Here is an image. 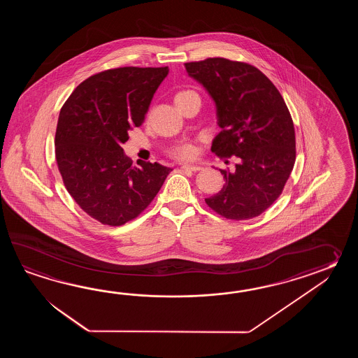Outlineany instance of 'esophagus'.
<instances>
[{
	"instance_id": "esophagus-1",
	"label": "esophagus",
	"mask_w": 358,
	"mask_h": 358,
	"mask_svg": "<svg viewBox=\"0 0 358 358\" xmlns=\"http://www.w3.org/2000/svg\"><path fill=\"white\" fill-rule=\"evenodd\" d=\"M182 170H188V171H201V170H203L202 166H197V165H182Z\"/></svg>"
}]
</instances>
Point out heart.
<instances>
[{"instance_id":"1","label":"heart","mask_w":358,"mask_h":358,"mask_svg":"<svg viewBox=\"0 0 358 358\" xmlns=\"http://www.w3.org/2000/svg\"><path fill=\"white\" fill-rule=\"evenodd\" d=\"M190 93H194V92H179V93L176 94V99L182 97V96H187V94H190ZM170 156H173L176 160H193V159L197 156V147L193 145V143H190V142H182V143L174 145V147L170 150Z\"/></svg>"}]
</instances>
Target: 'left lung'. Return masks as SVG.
<instances>
[{
  "label": "left lung",
  "instance_id": "1",
  "mask_svg": "<svg viewBox=\"0 0 358 358\" xmlns=\"http://www.w3.org/2000/svg\"><path fill=\"white\" fill-rule=\"evenodd\" d=\"M184 66L216 106L221 131L211 151L238 160L234 171L220 170L225 184L206 203L231 220L256 217L282 194L294 166L289 110L271 80L250 64L213 57Z\"/></svg>",
  "mask_w": 358,
  "mask_h": 358
}]
</instances>
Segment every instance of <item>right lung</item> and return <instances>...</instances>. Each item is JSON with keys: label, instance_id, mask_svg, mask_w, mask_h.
Instances as JSON below:
<instances>
[{"label": "right lung", "instance_id": "right-lung-1", "mask_svg": "<svg viewBox=\"0 0 358 358\" xmlns=\"http://www.w3.org/2000/svg\"><path fill=\"white\" fill-rule=\"evenodd\" d=\"M168 74V66L105 70L79 84L61 108L55 152L62 180L84 213L105 225L136 219L173 170L142 160L133 166L122 147Z\"/></svg>", "mask_w": 358, "mask_h": 358}]
</instances>
